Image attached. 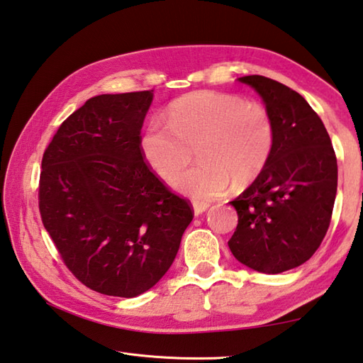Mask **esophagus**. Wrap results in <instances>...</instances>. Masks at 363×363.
<instances>
[{
    "mask_svg": "<svg viewBox=\"0 0 363 363\" xmlns=\"http://www.w3.org/2000/svg\"><path fill=\"white\" fill-rule=\"evenodd\" d=\"M209 203H200V201H195L194 203V212H195V216H200V214H203V212H206L209 209Z\"/></svg>",
    "mask_w": 363,
    "mask_h": 363,
    "instance_id": "obj_1",
    "label": "esophagus"
}]
</instances>
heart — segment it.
Masks as SVG:
<instances>
[{
  "label": "heart",
  "mask_w": 363,
  "mask_h": 363,
  "mask_svg": "<svg viewBox=\"0 0 363 363\" xmlns=\"http://www.w3.org/2000/svg\"><path fill=\"white\" fill-rule=\"evenodd\" d=\"M168 123L151 119L140 138L143 159L163 179L185 167L195 148L202 163L172 186L194 200H212L252 184L274 149V123L264 105L228 92L198 91L176 99Z\"/></svg>",
  "instance_id": "obj_1"
}]
</instances>
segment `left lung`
<instances>
[{"instance_id": "left-lung-1", "label": "left lung", "mask_w": 363, "mask_h": 363, "mask_svg": "<svg viewBox=\"0 0 363 363\" xmlns=\"http://www.w3.org/2000/svg\"><path fill=\"white\" fill-rule=\"evenodd\" d=\"M239 82L264 102L274 123V149L264 172L231 201L239 220L228 245L244 266L280 274L313 257L328 233L337 157L321 118L299 92L262 75Z\"/></svg>"}]
</instances>
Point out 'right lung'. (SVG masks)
Masks as SVG:
<instances>
[{"mask_svg":"<svg viewBox=\"0 0 363 363\" xmlns=\"http://www.w3.org/2000/svg\"><path fill=\"white\" fill-rule=\"evenodd\" d=\"M154 91L91 97L42 157L39 211L64 264L89 289L137 297L167 274L194 218L140 151Z\"/></svg>","mask_w":363,"mask_h":363,"instance_id":"1","label":"right lung"}]
</instances>
